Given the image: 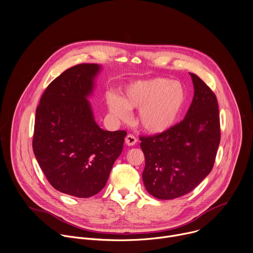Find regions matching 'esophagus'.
<instances>
[{
	"instance_id": "esophagus-1",
	"label": "esophagus",
	"mask_w": 253,
	"mask_h": 253,
	"mask_svg": "<svg viewBox=\"0 0 253 253\" xmlns=\"http://www.w3.org/2000/svg\"><path fill=\"white\" fill-rule=\"evenodd\" d=\"M136 138L133 136V135H131V134H128V135H126V139H125V142H126V145H128V146H132V145H134L135 143H136Z\"/></svg>"
}]
</instances>
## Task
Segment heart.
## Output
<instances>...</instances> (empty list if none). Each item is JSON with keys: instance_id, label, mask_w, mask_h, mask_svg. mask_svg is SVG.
Here are the masks:
<instances>
[{"instance_id": "b5f03b06", "label": "heart", "mask_w": 253, "mask_h": 253, "mask_svg": "<svg viewBox=\"0 0 253 253\" xmlns=\"http://www.w3.org/2000/svg\"><path fill=\"white\" fill-rule=\"evenodd\" d=\"M187 102L182 83L165 78L139 80L128 84L122 96L107 93L106 103L112 117L125 122L129 111L138 110L136 122L149 134H160L171 129L178 122Z\"/></svg>"}]
</instances>
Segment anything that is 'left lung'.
I'll return each mask as SVG.
<instances>
[{
    "instance_id": "8db88e82",
    "label": "left lung",
    "mask_w": 253,
    "mask_h": 253,
    "mask_svg": "<svg viewBox=\"0 0 253 253\" xmlns=\"http://www.w3.org/2000/svg\"><path fill=\"white\" fill-rule=\"evenodd\" d=\"M189 74L194 98L184 120L164 133L140 137L143 184L160 200L179 198L195 189L211 171L220 140L215 95L197 75Z\"/></svg>"
}]
</instances>
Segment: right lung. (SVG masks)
<instances>
[{"instance_id":"right-lung-1","label":"right lung","mask_w":253,"mask_h":253,"mask_svg":"<svg viewBox=\"0 0 253 253\" xmlns=\"http://www.w3.org/2000/svg\"><path fill=\"white\" fill-rule=\"evenodd\" d=\"M101 70L99 64L65 70L48 85L36 113L33 148L40 167L54 189L77 198L105 187L126 136L95 121L88 98Z\"/></svg>"}]
</instances>
